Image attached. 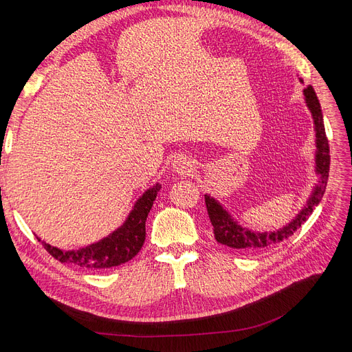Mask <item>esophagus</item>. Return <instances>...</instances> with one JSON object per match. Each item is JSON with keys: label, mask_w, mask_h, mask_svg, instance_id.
I'll use <instances>...</instances> for the list:
<instances>
[{"label": "esophagus", "mask_w": 352, "mask_h": 352, "mask_svg": "<svg viewBox=\"0 0 352 352\" xmlns=\"http://www.w3.org/2000/svg\"><path fill=\"white\" fill-rule=\"evenodd\" d=\"M173 170L179 175H191L195 170V165L191 158L178 157L173 162Z\"/></svg>", "instance_id": "esophagus-1"}]
</instances>
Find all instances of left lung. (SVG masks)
Listing matches in <instances>:
<instances>
[{"label":"left lung","mask_w":352,"mask_h":352,"mask_svg":"<svg viewBox=\"0 0 352 352\" xmlns=\"http://www.w3.org/2000/svg\"><path fill=\"white\" fill-rule=\"evenodd\" d=\"M302 82V78L300 80ZM305 102L311 111L314 125H316V144H317V154H316V164H317V174L320 175L318 186L314 190L312 195L309 197L307 206L304 210L295 217L291 223L278 231L272 232H254L250 230L243 228L238 226L236 221L232 219V217L221 207L218 202L211 198L210 195H206V206L208 211V217L214 228L215 239L223 245L230 247L231 250L247 252V254H256L265 251L268 248L275 247L281 241H285L295 231H297L305 221L312 214L314 208H316L325 192L327 181H328V173H329V145L325 134V126L322 120V111L320 101L317 98L316 91L311 85H308L304 89Z\"/></svg>","instance_id":"1"}]
</instances>
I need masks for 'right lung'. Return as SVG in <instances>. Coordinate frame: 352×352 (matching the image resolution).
Here are the masks:
<instances>
[{"label":"right lung","instance_id":"1","mask_svg":"<svg viewBox=\"0 0 352 352\" xmlns=\"http://www.w3.org/2000/svg\"><path fill=\"white\" fill-rule=\"evenodd\" d=\"M160 188V184H155L154 187L145 191V194H142L137 201L134 210L128 215L125 223L97 244L76 251H63L43 243L44 248L60 263L74 264L88 270H105L133 260L144 245L145 221Z\"/></svg>","mask_w":352,"mask_h":352}]
</instances>
